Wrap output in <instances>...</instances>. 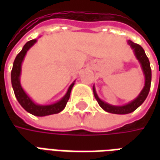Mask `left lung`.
Listing matches in <instances>:
<instances>
[{
    "label": "left lung",
    "mask_w": 160,
    "mask_h": 160,
    "mask_svg": "<svg viewBox=\"0 0 160 160\" xmlns=\"http://www.w3.org/2000/svg\"><path fill=\"white\" fill-rule=\"evenodd\" d=\"M128 45H130L131 49H133L134 54L138 62H140L141 67V69L143 72L145 77V85L143 89L141 90L140 94L137 97L134 98V100H132L129 103H128L123 105H112L104 102L102 99H100L98 96L97 92H96V89L95 87L93 86V94L95 98L97 99L98 103L100 105V107L105 111L106 112L109 113H113V114H118V115H124L128 114L134 111L137 109L140 105L143 104V102L146 100V98L148 97L149 91H150V87H151V80H152V71L151 68H150V62L148 60V56L145 53L144 49L141 45H139L137 43H134L130 40H128Z\"/></svg>",
    "instance_id": "obj_1"
}]
</instances>
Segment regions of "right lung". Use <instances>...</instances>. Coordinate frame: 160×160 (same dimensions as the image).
I'll list each match as a JSON object with an SVG mask.
<instances>
[{
  "instance_id": "obj_1",
  "label": "right lung",
  "mask_w": 160,
  "mask_h": 160,
  "mask_svg": "<svg viewBox=\"0 0 160 160\" xmlns=\"http://www.w3.org/2000/svg\"><path fill=\"white\" fill-rule=\"evenodd\" d=\"M37 39L31 40L27 42L23 47L22 50L17 55L15 60L13 62L12 65V69L11 72V81H12V86L15 97L17 100L19 101L20 105L22 106L27 112L31 114L37 116V117H45L49 115L57 114L62 111L66 106L68 101L69 99L71 90L73 88L74 82L70 85L67 91L66 94L63 96L59 101H57L54 104H38L27 95L26 92L21 87L20 84V74H21V65H22L24 58L26 56V53L29 50L34 43H36Z\"/></svg>"
}]
</instances>
